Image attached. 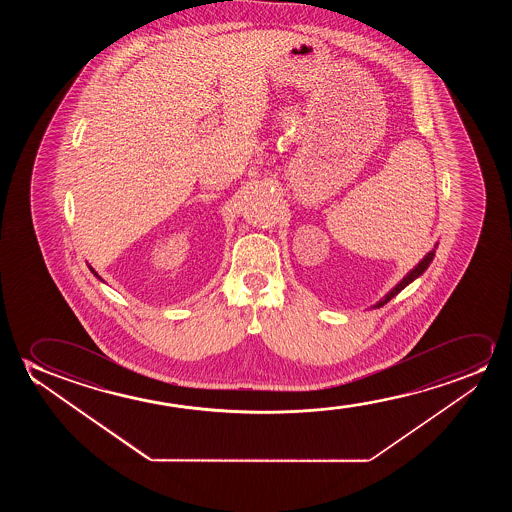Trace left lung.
<instances>
[{"mask_svg": "<svg viewBox=\"0 0 512 512\" xmlns=\"http://www.w3.org/2000/svg\"><path fill=\"white\" fill-rule=\"evenodd\" d=\"M435 248H437V243H435L434 248H432V250H430V252H428L420 262H418V266H414L413 269H411V271H409V273H407L406 276H404V278H402V280H400L399 283H397V285H395V287H393L392 290H390V292L381 299V301L376 302L372 308H381V306H385L386 302L392 301L393 297L399 294V292H402L409 283H413L416 278H420L421 274L427 271L428 266H430V262L434 260Z\"/></svg>", "mask_w": 512, "mask_h": 512, "instance_id": "1", "label": "left lung"}]
</instances>
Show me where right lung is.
<instances>
[{
	"instance_id": "add662e5",
	"label": "right lung",
	"mask_w": 512,
	"mask_h": 512,
	"mask_svg": "<svg viewBox=\"0 0 512 512\" xmlns=\"http://www.w3.org/2000/svg\"><path fill=\"white\" fill-rule=\"evenodd\" d=\"M89 269H91V273L94 274V276H96V278H98V280H101V276H99V274L96 273V271H94V269H92L91 266H89ZM101 281H103V280H101Z\"/></svg>"
}]
</instances>
